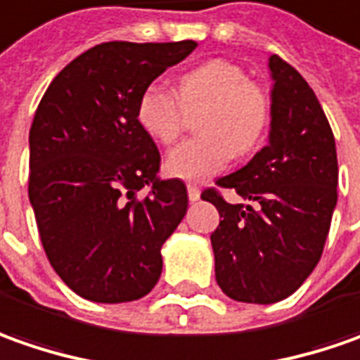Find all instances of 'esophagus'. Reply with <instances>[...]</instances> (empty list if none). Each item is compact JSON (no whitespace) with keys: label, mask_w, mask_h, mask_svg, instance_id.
I'll list each match as a JSON object with an SVG mask.
<instances>
[{"label":"esophagus","mask_w":360,"mask_h":360,"mask_svg":"<svg viewBox=\"0 0 360 360\" xmlns=\"http://www.w3.org/2000/svg\"><path fill=\"white\" fill-rule=\"evenodd\" d=\"M187 195H189V201H197V199L201 197V191H199L197 185L189 183V185H187Z\"/></svg>","instance_id":"obj_1"}]
</instances>
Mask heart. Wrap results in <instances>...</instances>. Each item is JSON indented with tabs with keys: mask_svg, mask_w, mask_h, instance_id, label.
Wrapping results in <instances>:
<instances>
[{
	"mask_svg": "<svg viewBox=\"0 0 360 360\" xmlns=\"http://www.w3.org/2000/svg\"><path fill=\"white\" fill-rule=\"evenodd\" d=\"M195 127L201 131L179 143L165 167L179 179H207L229 165L235 153L247 155L263 141L271 121V95L259 81L229 59H209L183 73L177 91L163 85L143 89L137 121L153 139L171 145L187 125V113L199 109Z\"/></svg>",
	"mask_w": 360,
	"mask_h": 360,
	"instance_id": "obj_1",
	"label": "heart"
}]
</instances>
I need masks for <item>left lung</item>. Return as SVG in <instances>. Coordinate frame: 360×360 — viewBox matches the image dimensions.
Returning <instances> with one entry per match:
<instances>
[{
    "mask_svg": "<svg viewBox=\"0 0 360 360\" xmlns=\"http://www.w3.org/2000/svg\"><path fill=\"white\" fill-rule=\"evenodd\" d=\"M269 68L275 79L269 143L201 193L221 215L211 233L219 287L235 301L259 304L287 299L316 266L339 183L335 137L315 91L279 56ZM221 188L250 205L229 204Z\"/></svg>",
    "mask_w": 360,
    "mask_h": 360,
    "instance_id": "8db88e82",
    "label": "left lung"
}]
</instances>
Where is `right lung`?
Segmentation results:
<instances>
[{
	"mask_svg": "<svg viewBox=\"0 0 360 360\" xmlns=\"http://www.w3.org/2000/svg\"><path fill=\"white\" fill-rule=\"evenodd\" d=\"M195 41H107L75 57L41 97L30 129V201L51 266L83 299L137 301L159 281L161 245L187 213L181 179L137 121L143 89ZM145 184L152 191L139 195Z\"/></svg>",
	"mask_w": 360,
	"mask_h": 360,
	"instance_id": "obj_1",
	"label": "right lung"
}]
</instances>
